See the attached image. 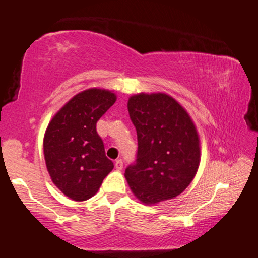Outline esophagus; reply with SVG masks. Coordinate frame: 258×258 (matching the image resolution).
<instances>
[{
    "label": "esophagus",
    "instance_id": "34e87169",
    "mask_svg": "<svg viewBox=\"0 0 258 258\" xmlns=\"http://www.w3.org/2000/svg\"><path fill=\"white\" fill-rule=\"evenodd\" d=\"M122 166H124V164H122V160H117L116 162H114V167H116L117 170H121Z\"/></svg>",
    "mask_w": 258,
    "mask_h": 258
}]
</instances>
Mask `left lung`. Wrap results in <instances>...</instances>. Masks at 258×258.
<instances>
[{
	"instance_id": "8db88e82",
	"label": "left lung",
	"mask_w": 258,
	"mask_h": 258,
	"mask_svg": "<svg viewBox=\"0 0 258 258\" xmlns=\"http://www.w3.org/2000/svg\"><path fill=\"white\" fill-rule=\"evenodd\" d=\"M128 113L136 126V163L125 170L133 195L146 205L177 197L201 163V141L187 111L164 92L133 95Z\"/></svg>"
}]
</instances>
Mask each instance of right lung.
<instances>
[{
    "label": "right lung",
    "instance_id": "right-lung-1",
    "mask_svg": "<svg viewBox=\"0 0 258 258\" xmlns=\"http://www.w3.org/2000/svg\"><path fill=\"white\" fill-rule=\"evenodd\" d=\"M116 99V94L106 89L81 91L57 111L46 128V168L54 185L73 201L83 202L95 196L113 169L96 122Z\"/></svg>",
    "mask_w": 258,
    "mask_h": 258
}]
</instances>
